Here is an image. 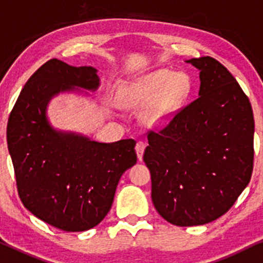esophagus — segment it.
<instances>
[{
    "instance_id": "obj_1",
    "label": "esophagus",
    "mask_w": 263,
    "mask_h": 263,
    "mask_svg": "<svg viewBox=\"0 0 263 263\" xmlns=\"http://www.w3.org/2000/svg\"><path fill=\"white\" fill-rule=\"evenodd\" d=\"M144 149H145V143L137 142V144H136V153H137L139 161H142V159H143V153H144Z\"/></svg>"
}]
</instances>
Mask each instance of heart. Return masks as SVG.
Wrapping results in <instances>:
<instances>
[{
	"mask_svg": "<svg viewBox=\"0 0 263 263\" xmlns=\"http://www.w3.org/2000/svg\"><path fill=\"white\" fill-rule=\"evenodd\" d=\"M190 89V78L185 73L157 69L128 83L122 90L121 103L126 108H136L152 102L143 120L149 127H159L176 113Z\"/></svg>",
	"mask_w": 263,
	"mask_h": 263,
	"instance_id": "b5f03b06",
	"label": "heart"
}]
</instances>
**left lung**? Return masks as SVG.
Returning a JSON list of instances; mask_svg holds the SVG:
<instances>
[{"instance_id": "8db88e82", "label": "left lung", "mask_w": 263, "mask_h": 263, "mask_svg": "<svg viewBox=\"0 0 263 263\" xmlns=\"http://www.w3.org/2000/svg\"><path fill=\"white\" fill-rule=\"evenodd\" d=\"M186 62L199 69V97L149 131L143 156L156 211L185 227L220 218L247 187L255 129L250 101L225 66L211 56Z\"/></svg>"}]
</instances>
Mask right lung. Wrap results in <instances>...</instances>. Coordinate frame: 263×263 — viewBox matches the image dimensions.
Segmentation results:
<instances>
[{
	"instance_id": "add662e5",
	"label": "right lung",
	"mask_w": 263,
	"mask_h": 263,
	"mask_svg": "<svg viewBox=\"0 0 263 263\" xmlns=\"http://www.w3.org/2000/svg\"><path fill=\"white\" fill-rule=\"evenodd\" d=\"M97 69L51 59L27 80L7 125L17 194L49 225L82 232L110 211L120 177L137 162L134 139L99 143L49 124L47 106L62 91L96 90Z\"/></svg>"
}]
</instances>
